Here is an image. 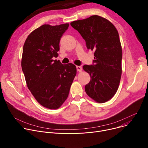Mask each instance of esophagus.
Segmentation results:
<instances>
[{
	"mask_svg": "<svg viewBox=\"0 0 148 148\" xmlns=\"http://www.w3.org/2000/svg\"><path fill=\"white\" fill-rule=\"evenodd\" d=\"M76 68H77V70L78 71L81 72V71H82V67H81V66H77Z\"/></svg>",
	"mask_w": 148,
	"mask_h": 148,
	"instance_id": "esophagus-1",
	"label": "esophagus"
}]
</instances>
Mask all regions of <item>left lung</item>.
I'll return each instance as SVG.
<instances>
[{
	"label": "left lung",
	"instance_id": "1",
	"mask_svg": "<svg viewBox=\"0 0 148 148\" xmlns=\"http://www.w3.org/2000/svg\"><path fill=\"white\" fill-rule=\"evenodd\" d=\"M70 25L85 40L87 48L94 51V64L83 66L91 77L85 91L95 101L107 102L116 92L122 74V51L118 32L109 20L97 15Z\"/></svg>",
	"mask_w": 148,
	"mask_h": 148
}]
</instances>
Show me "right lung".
<instances>
[{"label":"right lung","instance_id":"add662e5","mask_svg":"<svg viewBox=\"0 0 148 148\" xmlns=\"http://www.w3.org/2000/svg\"><path fill=\"white\" fill-rule=\"evenodd\" d=\"M69 26L42 25L28 36L23 46L21 64L27 87L40 105L51 110L67 99L77 74L72 63L53 60L58 57L60 40Z\"/></svg>","mask_w":148,"mask_h":148}]
</instances>
